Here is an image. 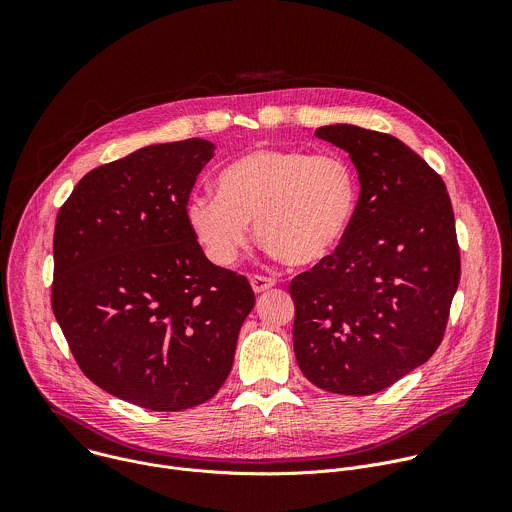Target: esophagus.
I'll return each mask as SVG.
<instances>
[{"label": "esophagus", "instance_id": "obj_1", "mask_svg": "<svg viewBox=\"0 0 512 512\" xmlns=\"http://www.w3.org/2000/svg\"><path fill=\"white\" fill-rule=\"evenodd\" d=\"M275 285V281L271 277H263V275H253L251 277V287L255 294H263V291L271 289Z\"/></svg>", "mask_w": 512, "mask_h": 512}]
</instances>
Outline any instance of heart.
<instances>
[{"instance_id":"obj_1","label":"heart","mask_w":512,"mask_h":512,"mask_svg":"<svg viewBox=\"0 0 512 512\" xmlns=\"http://www.w3.org/2000/svg\"><path fill=\"white\" fill-rule=\"evenodd\" d=\"M215 190L186 198L190 233L221 265H233L251 227L269 253L289 265H316L344 241L356 214L358 182L340 154L298 148H257L227 164Z\"/></svg>"}]
</instances>
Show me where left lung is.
<instances>
[{
	"mask_svg": "<svg viewBox=\"0 0 512 512\" xmlns=\"http://www.w3.org/2000/svg\"><path fill=\"white\" fill-rule=\"evenodd\" d=\"M316 137L344 150L360 182L338 249L289 283L304 377L338 395L379 393L440 346L460 283L444 180L401 139L350 123Z\"/></svg>",
	"mask_w": 512,
	"mask_h": 512,
	"instance_id": "8db88e82",
	"label": "left lung"
}]
</instances>
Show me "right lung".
<instances>
[{
  "instance_id": "add662e5",
  "label": "right lung",
  "mask_w": 512,
  "mask_h": 512,
  "mask_svg": "<svg viewBox=\"0 0 512 512\" xmlns=\"http://www.w3.org/2000/svg\"><path fill=\"white\" fill-rule=\"evenodd\" d=\"M214 143H154L91 170L56 216L52 310L81 371L152 411L223 387L255 306L247 277L210 263L184 204Z\"/></svg>"
}]
</instances>
